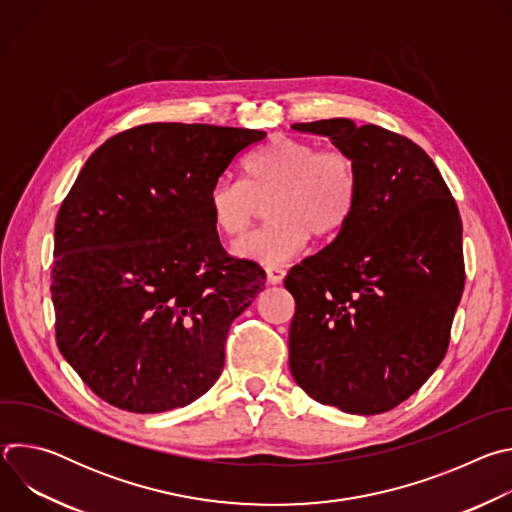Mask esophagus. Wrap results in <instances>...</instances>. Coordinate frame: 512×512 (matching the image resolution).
I'll return each instance as SVG.
<instances>
[{"label": "esophagus", "instance_id": "esophagus-1", "mask_svg": "<svg viewBox=\"0 0 512 512\" xmlns=\"http://www.w3.org/2000/svg\"><path fill=\"white\" fill-rule=\"evenodd\" d=\"M265 273H267V283L269 285H277L285 277V269H281V267H267Z\"/></svg>", "mask_w": 512, "mask_h": 512}]
</instances>
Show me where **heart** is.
I'll list each match as a JSON object with an SVG mask.
<instances>
[{
  "instance_id": "heart-1",
  "label": "heart",
  "mask_w": 512,
  "mask_h": 512,
  "mask_svg": "<svg viewBox=\"0 0 512 512\" xmlns=\"http://www.w3.org/2000/svg\"><path fill=\"white\" fill-rule=\"evenodd\" d=\"M358 172L342 150H320L312 141L275 137L243 162V182L221 178L208 192L214 229L239 237L251 225L259 202L269 200V225L233 245V255L277 265L298 255L310 233L336 237L358 204Z\"/></svg>"
}]
</instances>
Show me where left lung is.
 <instances>
[{"label":"left lung","mask_w":512,"mask_h":512,"mask_svg":"<svg viewBox=\"0 0 512 512\" xmlns=\"http://www.w3.org/2000/svg\"><path fill=\"white\" fill-rule=\"evenodd\" d=\"M346 152L358 172L350 223L291 267L289 371L318 403L377 415L440 367L464 291L462 221L431 158L411 139L350 119L294 123Z\"/></svg>","instance_id":"left-lung-1"}]
</instances>
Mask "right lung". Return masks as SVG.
Listing matches in <instances>:
<instances>
[{"mask_svg":"<svg viewBox=\"0 0 512 512\" xmlns=\"http://www.w3.org/2000/svg\"><path fill=\"white\" fill-rule=\"evenodd\" d=\"M267 133L150 123L107 139L54 227L56 342L89 389L131 413H162L221 377L231 322L265 271L218 241L208 192Z\"/></svg>","mask_w":512,"mask_h":512,"instance_id":"1","label":"right lung"}]
</instances>
